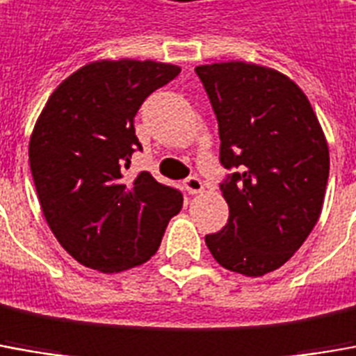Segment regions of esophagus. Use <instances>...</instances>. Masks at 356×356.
Here are the masks:
<instances>
[{
	"mask_svg": "<svg viewBox=\"0 0 356 356\" xmlns=\"http://www.w3.org/2000/svg\"><path fill=\"white\" fill-rule=\"evenodd\" d=\"M184 190L188 193H200L203 190V184L202 180L197 178V176H190V178H186L184 180Z\"/></svg>",
	"mask_w": 356,
	"mask_h": 356,
	"instance_id": "esophagus-1",
	"label": "esophagus"
}]
</instances>
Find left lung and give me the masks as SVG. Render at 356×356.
<instances>
[{"label": "left lung", "instance_id": "obj_1", "mask_svg": "<svg viewBox=\"0 0 356 356\" xmlns=\"http://www.w3.org/2000/svg\"><path fill=\"white\" fill-rule=\"evenodd\" d=\"M219 122L229 222L205 236L225 269L261 277L289 261L320 219L330 149L302 89L271 67H195Z\"/></svg>", "mask_w": 356, "mask_h": 356}]
</instances>
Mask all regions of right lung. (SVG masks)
Segmentation results:
<instances>
[{
	"instance_id": "right-lung-1",
	"label": "right lung",
	"mask_w": 356,
	"mask_h": 356,
	"mask_svg": "<svg viewBox=\"0 0 356 356\" xmlns=\"http://www.w3.org/2000/svg\"><path fill=\"white\" fill-rule=\"evenodd\" d=\"M178 73L151 60L92 61L61 81L36 120L29 161L38 202L81 266L118 273L145 264L182 209V193L149 172L124 178L141 149L137 110Z\"/></svg>"
}]
</instances>
